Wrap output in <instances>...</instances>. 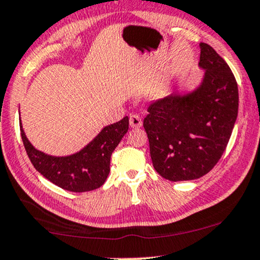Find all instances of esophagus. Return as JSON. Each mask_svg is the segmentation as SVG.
<instances>
[{"mask_svg":"<svg viewBox=\"0 0 260 260\" xmlns=\"http://www.w3.org/2000/svg\"><path fill=\"white\" fill-rule=\"evenodd\" d=\"M129 124H131V127H133V128H140L141 126H143V120H141V117L139 115L132 114V115L129 116Z\"/></svg>","mask_w":260,"mask_h":260,"instance_id":"1","label":"esophagus"}]
</instances>
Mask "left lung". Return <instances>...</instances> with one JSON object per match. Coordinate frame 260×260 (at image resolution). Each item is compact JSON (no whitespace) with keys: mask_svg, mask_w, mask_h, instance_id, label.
Instances as JSON below:
<instances>
[{"mask_svg":"<svg viewBox=\"0 0 260 260\" xmlns=\"http://www.w3.org/2000/svg\"><path fill=\"white\" fill-rule=\"evenodd\" d=\"M203 83L186 96L172 94L148 106L144 119L152 164L172 182L202 177L226 150L238 116L239 92L228 64L201 43Z\"/></svg>","mask_w":260,"mask_h":260,"instance_id":"1","label":"left lung"}]
</instances>
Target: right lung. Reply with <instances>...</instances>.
Segmentation results:
<instances>
[{
    "instance_id": "add662e5",
    "label": "right lung",
    "mask_w": 260,
    "mask_h": 260,
    "mask_svg": "<svg viewBox=\"0 0 260 260\" xmlns=\"http://www.w3.org/2000/svg\"><path fill=\"white\" fill-rule=\"evenodd\" d=\"M23 146L38 172L59 188L72 192L95 190L106 182L110 157L128 131V116L103 128L101 133L78 153L51 157L34 148L20 126Z\"/></svg>"
}]
</instances>
